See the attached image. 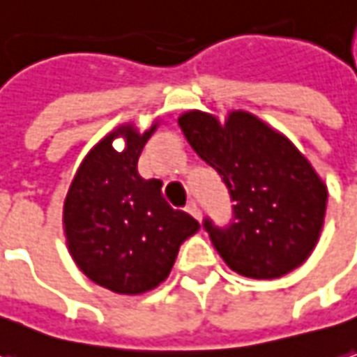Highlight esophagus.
I'll return each mask as SVG.
<instances>
[{
    "mask_svg": "<svg viewBox=\"0 0 357 357\" xmlns=\"http://www.w3.org/2000/svg\"><path fill=\"white\" fill-rule=\"evenodd\" d=\"M185 211H188L191 217H195V219L199 220V207H197V203H195V201H189L188 207H185Z\"/></svg>",
    "mask_w": 357,
    "mask_h": 357,
    "instance_id": "obj_1",
    "label": "esophagus"
}]
</instances>
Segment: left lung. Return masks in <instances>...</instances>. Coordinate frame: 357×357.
Segmentation results:
<instances>
[{"mask_svg":"<svg viewBox=\"0 0 357 357\" xmlns=\"http://www.w3.org/2000/svg\"><path fill=\"white\" fill-rule=\"evenodd\" d=\"M191 148L229 189L232 220L203 227L230 270L275 280L311 256L321 236L328 191L311 162L281 132L246 111L225 123L189 111L178 119Z\"/></svg>","mask_w":357,"mask_h":357,"instance_id":"1","label":"left lung"}]
</instances>
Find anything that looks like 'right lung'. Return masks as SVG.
I'll list each match as a JSON object with an SVG mask.
<instances>
[{
  "mask_svg": "<svg viewBox=\"0 0 357 357\" xmlns=\"http://www.w3.org/2000/svg\"><path fill=\"white\" fill-rule=\"evenodd\" d=\"M158 123L146 132L132 125L113 130L89 150L64 201L68 250L89 280L121 295L158 287L172 271L181 242L199 222L172 209L160 179L138 174V156ZM128 138L117 153L112 140Z\"/></svg>",
  "mask_w": 357,
  "mask_h": 357,
  "instance_id": "obj_1",
  "label": "right lung"
}]
</instances>
